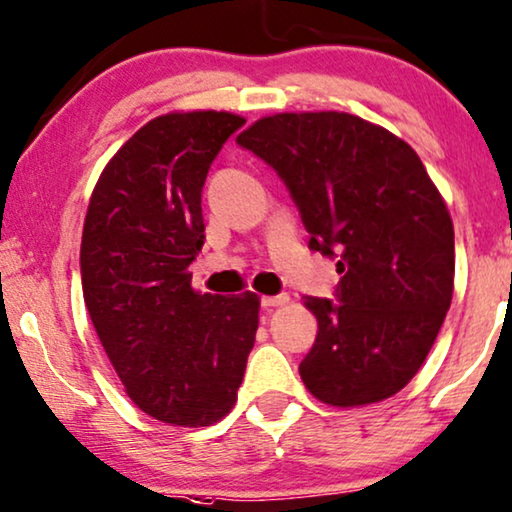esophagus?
I'll use <instances>...</instances> for the list:
<instances>
[{"label": "esophagus", "mask_w": 512, "mask_h": 512, "mask_svg": "<svg viewBox=\"0 0 512 512\" xmlns=\"http://www.w3.org/2000/svg\"><path fill=\"white\" fill-rule=\"evenodd\" d=\"M261 303L265 308H277V305H287L289 303V294H277V296H263Z\"/></svg>", "instance_id": "obj_1"}]
</instances>
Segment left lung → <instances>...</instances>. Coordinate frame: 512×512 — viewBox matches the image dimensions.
Wrapping results in <instances>:
<instances>
[{"label": "left lung", "instance_id": "1", "mask_svg": "<svg viewBox=\"0 0 512 512\" xmlns=\"http://www.w3.org/2000/svg\"><path fill=\"white\" fill-rule=\"evenodd\" d=\"M237 143L280 174L313 251L338 256L336 298L305 296L317 338L310 395L364 407L407 386L454 294V223L409 143L348 112L261 117Z\"/></svg>", "mask_w": 512, "mask_h": 512}]
</instances>
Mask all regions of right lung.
I'll list each match as a JSON object with an SVG mask.
<instances>
[{"mask_svg": "<svg viewBox=\"0 0 512 512\" xmlns=\"http://www.w3.org/2000/svg\"><path fill=\"white\" fill-rule=\"evenodd\" d=\"M232 112L150 119L105 164L84 218L82 291L131 402L162 423L204 428L237 402L261 301L192 289L204 244L202 188Z\"/></svg>", "mask_w": 512, "mask_h": 512, "instance_id": "right-lung-1", "label": "right lung"}]
</instances>
